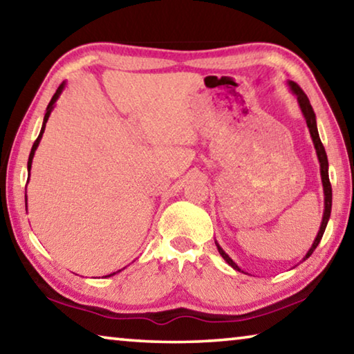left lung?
I'll return each mask as SVG.
<instances>
[{"label":"left lung","mask_w":354,"mask_h":354,"mask_svg":"<svg viewBox=\"0 0 354 354\" xmlns=\"http://www.w3.org/2000/svg\"><path fill=\"white\" fill-rule=\"evenodd\" d=\"M289 87L292 93L297 97V101L299 104V109H301V113L304 120H306V124L309 128V133L310 137H313V142H314V148H315V153H317V158H319V164H320V176H322V184H323V194H325V211H323V218H322V223H320V230L317 232V236L314 239V243L313 247L308 250L306 256L303 257V261H306L308 257L314 253V250L319 247V243L323 237V232L326 230V225H328V220H329V215H331V206H333V190H331V183H329V175H328V158H326V151H325V147H323V143L320 140V136H319V129H317V120H315V113L313 106H310L309 100L306 97V93H304L301 88L298 87V84L289 81ZM217 245V250L220 256L223 257V259L230 263V266L234 268L237 272H243L241 267L237 266V263L231 259L230 256H227L223 248L220 247V245L215 242Z\"/></svg>","instance_id":"obj_1"}]
</instances>
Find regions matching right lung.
Returning a JSON list of instances; mask_svg holds the SVG:
<instances>
[{"label": "right lung", "mask_w": 354, "mask_h": 354, "mask_svg": "<svg viewBox=\"0 0 354 354\" xmlns=\"http://www.w3.org/2000/svg\"><path fill=\"white\" fill-rule=\"evenodd\" d=\"M64 88H65V81L61 84V86L57 87L56 93L53 95V98H51V101H50V104H48V107H46V112H45V117H44V123H41L40 134H39V137H37V140L34 142V145H32V148H31V153H29V159H28V173L31 171V167H32V159H34L35 149H37L39 143H40V140H41V136H44V131H45V127H46V122H48V118H50V115H51L53 109H55V106H56V101H57V98H59V97H61V93H62ZM25 201H28V196H26V195H25ZM26 206H28V203H26ZM118 272H122V270H118ZM118 272H113V273H111V274H107V277H113V274L118 273ZM107 277H104V278H107Z\"/></svg>", "instance_id": "right-lung-1"}]
</instances>
